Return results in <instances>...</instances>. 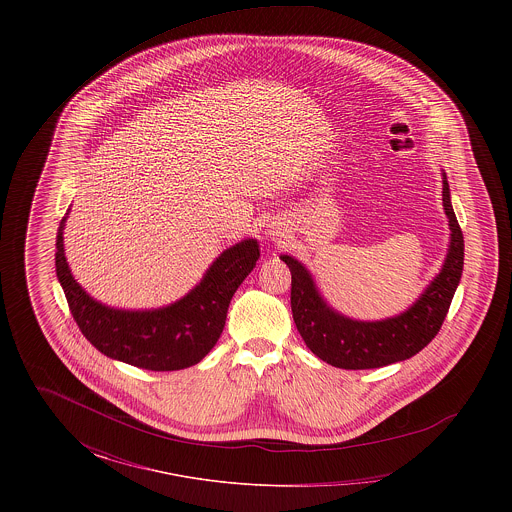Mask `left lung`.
<instances>
[{"label": "left lung", "mask_w": 512, "mask_h": 512, "mask_svg": "<svg viewBox=\"0 0 512 512\" xmlns=\"http://www.w3.org/2000/svg\"><path fill=\"white\" fill-rule=\"evenodd\" d=\"M443 207L451 226V244L443 268L409 311L380 322H359L334 313L318 295L311 274L292 257L282 261L292 272V313L307 347L328 365L345 370L380 368L411 359L438 336L459 286L464 238L451 207L443 174Z\"/></svg>", "instance_id": "obj_1"}]
</instances>
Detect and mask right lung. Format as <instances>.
Wrapping results in <instances>:
<instances>
[{
  "label": "right lung",
  "mask_w": 512,
  "mask_h": 512,
  "mask_svg": "<svg viewBox=\"0 0 512 512\" xmlns=\"http://www.w3.org/2000/svg\"><path fill=\"white\" fill-rule=\"evenodd\" d=\"M63 226L55 244V270L80 332L103 355L126 365L167 372L197 365L219 341L232 295L259 261V245L245 240L226 249L201 284L159 311H117L84 292L63 253Z\"/></svg>",
  "instance_id": "obj_1"
}]
</instances>
